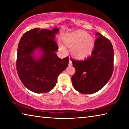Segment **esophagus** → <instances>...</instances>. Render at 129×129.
I'll use <instances>...</instances> for the list:
<instances>
[{"mask_svg":"<svg viewBox=\"0 0 129 129\" xmlns=\"http://www.w3.org/2000/svg\"><path fill=\"white\" fill-rule=\"evenodd\" d=\"M69 66H71V65H72V62H71V60L70 59H69Z\"/></svg>","mask_w":129,"mask_h":129,"instance_id":"34e87169","label":"esophagus"}]
</instances>
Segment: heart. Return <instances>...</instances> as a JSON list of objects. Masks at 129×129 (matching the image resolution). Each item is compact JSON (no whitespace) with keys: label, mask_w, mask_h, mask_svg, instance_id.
I'll return each instance as SVG.
<instances>
[{"label":"heart","mask_w":129,"mask_h":129,"mask_svg":"<svg viewBox=\"0 0 129 129\" xmlns=\"http://www.w3.org/2000/svg\"><path fill=\"white\" fill-rule=\"evenodd\" d=\"M65 45L70 47V52L77 58L82 59L91 54L93 51L95 42L93 37L83 31L69 33L62 38ZM59 48L63 51H66L65 47L59 44Z\"/></svg>","instance_id":"b5f03b06"}]
</instances>
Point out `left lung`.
Wrapping results in <instances>:
<instances>
[{
	"label": "left lung",
	"instance_id": "1",
	"mask_svg": "<svg viewBox=\"0 0 129 129\" xmlns=\"http://www.w3.org/2000/svg\"><path fill=\"white\" fill-rule=\"evenodd\" d=\"M95 41L91 56L83 60L71 59L75 73L71 77L73 86L81 94H93L101 90L113 74L114 50L109 40L100 33Z\"/></svg>",
	"mask_w": 129,
	"mask_h": 129
}]
</instances>
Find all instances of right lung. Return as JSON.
<instances>
[{
  "instance_id": "add662e5",
  "label": "right lung",
  "mask_w": 129,
  "mask_h": 129,
  "mask_svg": "<svg viewBox=\"0 0 129 129\" xmlns=\"http://www.w3.org/2000/svg\"><path fill=\"white\" fill-rule=\"evenodd\" d=\"M58 32V28H34L25 33L19 43L17 73L25 87L35 93H46L53 89L58 77L68 66L69 57L60 59L55 54L58 46L55 35ZM37 48L44 53L38 60L32 55Z\"/></svg>"
}]
</instances>
